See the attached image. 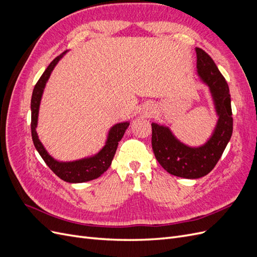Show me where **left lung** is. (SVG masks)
Masks as SVG:
<instances>
[{
  "label": "left lung",
  "instance_id": "1",
  "mask_svg": "<svg viewBox=\"0 0 257 257\" xmlns=\"http://www.w3.org/2000/svg\"><path fill=\"white\" fill-rule=\"evenodd\" d=\"M197 74L208 85L215 112L219 116L213 133L199 147L184 145L169 127L152 123V149L155 158L167 173L186 179L208 175L219 162L232 134L231 105L228 84L211 57L196 48Z\"/></svg>",
  "mask_w": 257,
  "mask_h": 257
}]
</instances>
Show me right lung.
Instances as JSON below:
<instances>
[{
    "mask_svg": "<svg viewBox=\"0 0 257 257\" xmlns=\"http://www.w3.org/2000/svg\"><path fill=\"white\" fill-rule=\"evenodd\" d=\"M66 52L67 51L61 53L59 57H57L51 62L35 84L32 99H31V132H32V139L36 150L52 172L59 178H61L62 180L66 182L81 183L98 178L109 168L113 160L114 153L116 151V148H118L119 142L121 141L126 128L128 127L130 122H121L114 124L109 130L105 146L99 150L98 153L92 155V157L73 162H59L51 157L47 150L45 149V147L43 146L40 139H38L36 133L38 111H40L41 99L43 96L45 85L47 83L54 66L58 64V62L63 58Z\"/></svg>",
    "mask_w": 257,
    "mask_h": 257,
    "instance_id": "add662e5",
    "label": "right lung"
}]
</instances>
